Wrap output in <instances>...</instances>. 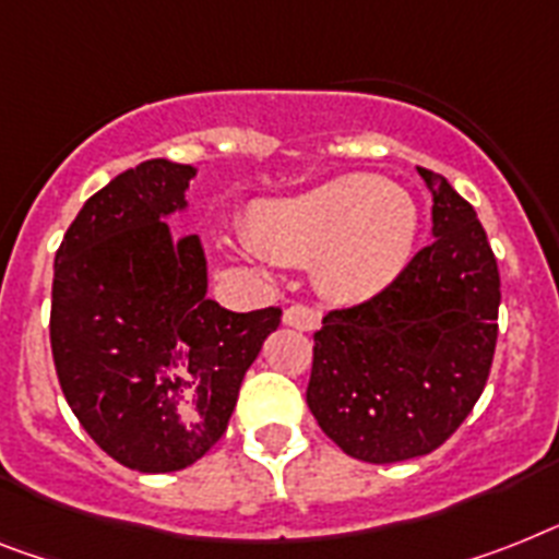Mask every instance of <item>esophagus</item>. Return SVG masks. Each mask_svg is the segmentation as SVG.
Returning <instances> with one entry per match:
<instances>
[{"instance_id":"esophagus-1","label":"esophagus","mask_w":559,"mask_h":559,"mask_svg":"<svg viewBox=\"0 0 559 559\" xmlns=\"http://www.w3.org/2000/svg\"><path fill=\"white\" fill-rule=\"evenodd\" d=\"M283 322L297 331H317L322 322V313L317 311V308H308V306H290L285 308Z\"/></svg>"}]
</instances>
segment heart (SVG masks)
Here are the masks:
<instances>
[{
	"instance_id": "obj_1",
	"label": "heart",
	"mask_w": 559,
	"mask_h": 559,
	"mask_svg": "<svg viewBox=\"0 0 559 559\" xmlns=\"http://www.w3.org/2000/svg\"><path fill=\"white\" fill-rule=\"evenodd\" d=\"M417 205L403 188L371 174L336 177L257 211L253 242L288 262H313L329 294L366 299L391 285L412 262Z\"/></svg>"
}]
</instances>
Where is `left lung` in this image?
<instances>
[{"instance_id":"obj_1","label":"left lung","mask_w":559,"mask_h":559,"mask_svg":"<svg viewBox=\"0 0 559 559\" xmlns=\"http://www.w3.org/2000/svg\"><path fill=\"white\" fill-rule=\"evenodd\" d=\"M435 242L362 306L331 311L313 334L308 408L362 463L431 454L472 414L497 345L500 271L477 211L419 168Z\"/></svg>"}]
</instances>
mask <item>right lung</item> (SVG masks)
<instances>
[{"label": "right lung", "mask_w": 559, "mask_h": 559, "mask_svg": "<svg viewBox=\"0 0 559 559\" xmlns=\"http://www.w3.org/2000/svg\"><path fill=\"white\" fill-rule=\"evenodd\" d=\"M193 165L147 159L82 205L53 260L50 352L91 440L124 468H188L228 428L280 308L207 297L200 237H174Z\"/></svg>", "instance_id": "obj_1"}]
</instances>
